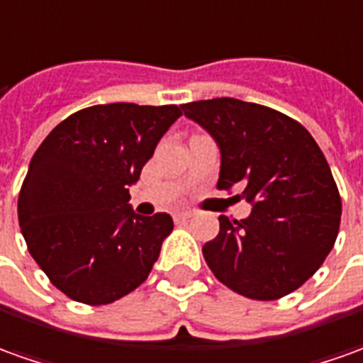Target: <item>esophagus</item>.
<instances>
[{
	"mask_svg": "<svg viewBox=\"0 0 363 363\" xmlns=\"http://www.w3.org/2000/svg\"><path fill=\"white\" fill-rule=\"evenodd\" d=\"M191 216L192 213H189V211H186V213H177L174 214V220H177V223H184V220H189Z\"/></svg>",
	"mask_w": 363,
	"mask_h": 363,
	"instance_id": "1",
	"label": "esophagus"
}]
</instances>
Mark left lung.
<instances>
[{"mask_svg": "<svg viewBox=\"0 0 363 363\" xmlns=\"http://www.w3.org/2000/svg\"><path fill=\"white\" fill-rule=\"evenodd\" d=\"M220 149L218 189H242L252 213L220 216L202 246L213 274L252 300H278L314 276L336 242L342 199L312 135L284 113L220 97L181 105ZM240 196V194H236Z\"/></svg>", "mask_w": 363, "mask_h": 363, "instance_id": "8db88e82", "label": "left lung"}]
</instances>
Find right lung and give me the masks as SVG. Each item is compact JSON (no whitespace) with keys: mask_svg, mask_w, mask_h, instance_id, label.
I'll return each mask as SVG.
<instances>
[{"mask_svg":"<svg viewBox=\"0 0 363 363\" xmlns=\"http://www.w3.org/2000/svg\"><path fill=\"white\" fill-rule=\"evenodd\" d=\"M181 115L177 105H95L61 121L35 150L19 226L33 260L71 300L111 304L147 280L172 218L135 214L129 186Z\"/></svg>","mask_w":363,"mask_h":363,"instance_id":"add662e5","label":"right lung"}]
</instances>
